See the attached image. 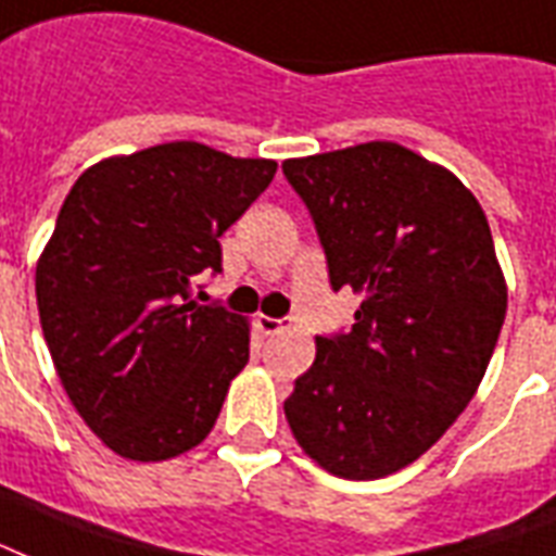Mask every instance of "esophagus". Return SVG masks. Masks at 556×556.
Masks as SVG:
<instances>
[{"label": "esophagus", "mask_w": 556, "mask_h": 556, "mask_svg": "<svg viewBox=\"0 0 556 556\" xmlns=\"http://www.w3.org/2000/svg\"><path fill=\"white\" fill-rule=\"evenodd\" d=\"M256 327L262 330V336H277L279 330H286V324L279 318H267V315H258Z\"/></svg>", "instance_id": "34e87169"}]
</instances>
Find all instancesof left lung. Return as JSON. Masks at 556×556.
Segmentation results:
<instances>
[{
	"label": "left lung",
	"mask_w": 556,
	"mask_h": 556,
	"mask_svg": "<svg viewBox=\"0 0 556 556\" xmlns=\"http://www.w3.org/2000/svg\"><path fill=\"white\" fill-rule=\"evenodd\" d=\"M309 208L332 291L365 300L348 332L318 336L286 418L344 480L401 471L475 397L507 315L483 208L451 170L392 141L282 162Z\"/></svg>",
	"instance_id": "8db88e82"
}]
</instances>
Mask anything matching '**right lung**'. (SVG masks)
Wrapping results in <instances>:
<instances>
[{"instance_id": "obj_1", "label": "right lung", "mask_w": 556, "mask_h": 556, "mask_svg": "<svg viewBox=\"0 0 556 556\" xmlns=\"http://www.w3.org/2000/svg\"><path fill=\"white\" fill-rule=\"evenodd\" d=\"M277 162L197 141L93 164L70 188L37 262L40 327L64 392L114 454L170 459L215 427L250 359V324L200 306L220 236L256 203Z\"/></svg>"}]
</instances>
